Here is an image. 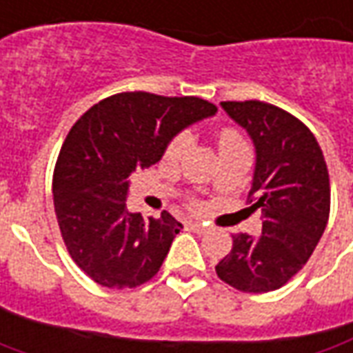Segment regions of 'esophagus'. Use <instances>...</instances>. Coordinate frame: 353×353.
Segmentation results:
<instances>
[{"mask_svg": "<svg viewBox=\"0 0 353 353\" xmlns=\"http://www.w3.org/2000/svg\"><path fill=\"white\" fill-rule=\"evenodd\" d=\"M189 230H193V232H197V234H203V232H207L205 225H201V223H189Z\"/></svg>", "mask_w": 353, "mask_h": 353, "instance_id": "obj_1", "label": "esophagus"}]
</instances>
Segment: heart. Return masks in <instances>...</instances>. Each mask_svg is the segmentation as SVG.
<instances>
[{
	"label": "heart",
	"instance_id": "1",
	"mask_svg": "<svg viewBox=\"0 0 353 353\" xmlns=\"http://www.w3.org/2000/svg\"><path fill=\"white\" fill-rule=\"evenodd\" d=\"M244 139L238 134L234 128H225L221 134H219V146H226V144H242ZM191 146V134L188 130L183 132H177L174 139L168 142L165 146V160L168 162H177L183 158V154L188 152V148ZM193 207H197V203H193Z\"/></svg>",
	"mask_w": 353,
	"mask_h": 353
}]
</instances>
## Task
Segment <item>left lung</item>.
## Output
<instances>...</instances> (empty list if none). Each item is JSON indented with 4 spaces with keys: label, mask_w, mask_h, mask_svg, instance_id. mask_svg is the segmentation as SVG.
<instances>
[{
    "label": "left lung",
    "mask_w": 353,
    "mask_h": 353,
    "mask_svg": "<svg viewBox=\"0 0 353 353\" xmlns=\"http://www.w3.org/2000/svg\"><path fill=\"white\" fill-rule=\"evenodd\" d=\"M223 109L248 130L256 170L248 193L261 207V236L232 234V250L216 275L242 293L283 287L314 252L330 214V179L309 127L281 107L263 101H223Z\"/></svg>",
    "instance_id": "8db88e82"
}]
</instances>
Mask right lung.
Returning <instances> with one entry per match:
<instances>
[{"instance_id":"obj_1","label":"right lung","mask_w":353,"mask_h":353,"mask_svg":"<svg viewBox=\"0 0 353 353\" xmlns=\"http://www.w3.org/2000/svg\"><path fill=\"white\" fill-rule=\"evenodd\" d=\"M216 113L201 97L125 92L95 103L70 128L52 176L68 254L95 283L132 289L158 274L176 234L172 214L127 211L128 176L156 164L181 128Z\"/></svg>"}]
</instances>
